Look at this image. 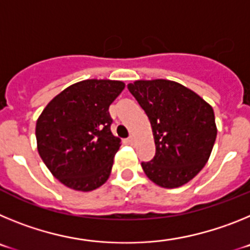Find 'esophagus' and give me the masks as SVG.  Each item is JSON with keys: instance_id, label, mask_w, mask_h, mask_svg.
Segmentation results:
<instances>
[{"instance_id": "34e87169", "label": "esophagus", "mask_w": 250, "mask_h": 250, "mask_svg": "<svg viewBox=\"0 0 250 250\" xmlns=\"http://www.w3.org/2000/svg\"><path fill=\"white\" fill-rule=\"evenodd\" d=\"M127 143H129L130 145H134V143H135V139H134V136H129V138H127Z\"/></svg>"}]
</instances>
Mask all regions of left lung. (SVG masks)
<instances>
[{
	"instance_id": "obj_1",
	"label": "left lung",
	"mask_w": 250,
	"mask_h": 250,
	"mask_svg": "<svg viewBox=\"0 0 250 250\" xmlns=\"http://www.w3.org/2000/svg\"><path fill=\"white\" fill-rule=\"evenodd\" d=\"M127 89L147 115L155 140V156L141 163L146 176L167 189L187 184L207 164L215 143L211 106L174 81L139 80Z\"/></svg>"
}]
</instances>
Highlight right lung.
Segmentation results:
<instances>
[{
  "label": "right lung",
  "mask_w": 250,
  "mask_h": 250,
  "mask_svg": "<svg viewBox=\"0 0 250 250\" xmlns=\"http://www.w3.org/2000/svg\"><path fill=\"white\" fill-rule=\"evenodd\" d=\"M124 87L121 81H80L60 92L40 115L37 150L66 187L90 191L109 178L120 147V139L110 129L109 107Z\"/></svg>",
  "instance_id": "add662e5"
}]
</instances>
